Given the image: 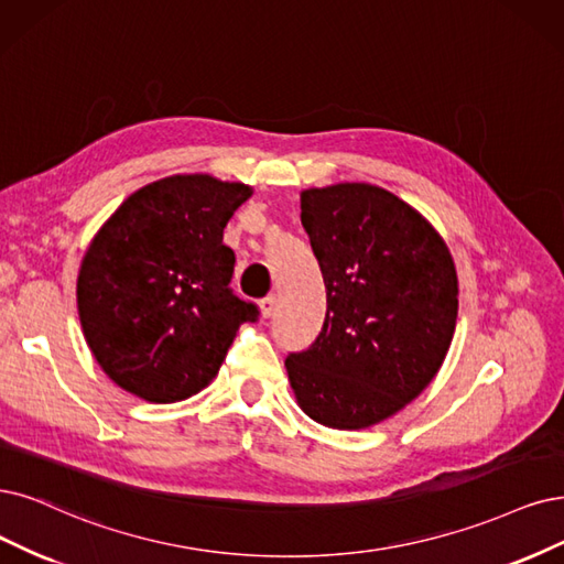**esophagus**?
<instances>
[{
  "instance_id": "obj_1",
  "label": "esophagus",
  "mask_w": 564,
  "mask_h": 564,
  "mask_svg": "<svg viewBox=\"0 0 564 564\" xmlns=\"http://www.w3.org/2000/svg\"><path fill=\"white\" fill-rule=\"evenodd\" d=\"M276 308V297L274 295H267L264 300H260V316L262 318H269L271 314H274Z\"/></svg>"
}]
</instances>
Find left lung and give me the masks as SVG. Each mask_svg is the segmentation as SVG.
<instances>
[{
    "instance_id": "1",
    "label": "left lung",
    "mask_w": 564,
    "mask_h": 564,
    "mask_svg": "<svg viewBox=\"0 0 564 564\" xmlns=\"http://www.w3.org/2000/svg\"><path fill=\"white\" fill-rule=\"evenodd\" d=\"M300 206L327 314L316 344L288 356V381L308 419L367 430L442 369L457 321L455 262L434 225L386 187H306Z\"/></svg>"
}]
</instances>
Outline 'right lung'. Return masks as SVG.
I'll return each instance as SVG.
<instances>
[{"instance_id": "obj_1", "label": "right lung", "mask_w": 564, "mask_h": 564, "mask_svg": "<svg viewBox=\"0 0 564 564\" xmlns=\"http://www.w3.org/2000/svg\"><path fill=\"white\" fill-rule=\"evenodd\" d=\"M253 195L241 181L174 174L139 187L104 220L80 260L76 306L101 371L153 404L216 379L237 329L258 308L232 295L223 229Z\"/></svg>"}]
</instances>
